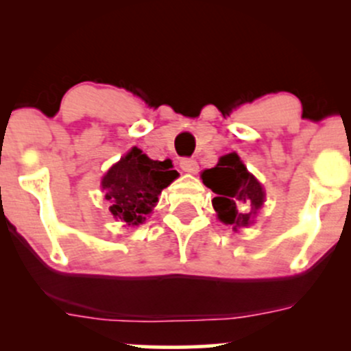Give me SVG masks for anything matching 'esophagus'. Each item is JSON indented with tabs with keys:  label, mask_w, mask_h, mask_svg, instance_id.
<instances>
[{
	"label": "esophagus",
	"mask_w": 351,
	"mask_h": 351,
	"mask_svg": "<svg viewBox=\"0 0 351 351\" xmlns=\"http://www.w3.org/2000/svg\"><path fill=\"white\" fill-rule=\"evenodd\" d=\"M180 168L183 171H186V173H196L198 171V162H196V160H193V158H183L180 162Z\"/></svg>",
	"instance_id": "34e87169"
}]
</instances>
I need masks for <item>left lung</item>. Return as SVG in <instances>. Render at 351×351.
<instances>
[{
	"instance_id": "1",
	"label": "left lung",
	"mask_w": 351,
	"mask_h": 351,
	"mask_svg": "<svg viewBox=\"0 0 351 351\" xmlns=\"http://www.w3.org/2000/svg\"><path fill=\"white\" fill-rule=\"evenodd\" d=\"M201 178L217 195L213 199V206L223 223L231 224L234 229L251 224L252 215L264 203V189L245 170L236 153L221 156L219 163L211 170H204ZM245 206H252L251 213L243 211L242 208Z\"/></svg>"
}]
</instances>
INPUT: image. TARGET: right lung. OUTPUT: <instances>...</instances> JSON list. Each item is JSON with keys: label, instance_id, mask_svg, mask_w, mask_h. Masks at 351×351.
Masks as SVG:
<instances>
[{"label": "right lung", "instance_id": "obj_1", "mask_svg": "<svg viewBox=\"0 0 351 351\" xmlns=\"http://www.w3.org/2000/svg\"><path fill=\"white\" fill-rule=\"evenodd\" d=\"M171 168L170 160L156 162L138 148H132L102 180L112 215L127 224L143 223L162 189L178 176Z\"/></svg>", "mask_w": 351, "mask_h": 351}]
</instances>
